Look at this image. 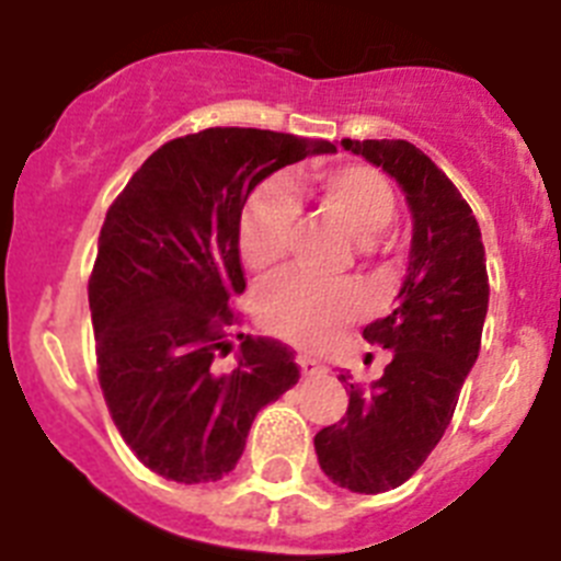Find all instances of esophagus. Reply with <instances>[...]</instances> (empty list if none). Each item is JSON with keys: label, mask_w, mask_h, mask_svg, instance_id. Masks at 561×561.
<instances>
[{"label": "esophagus", "mask_w": 561, "mask_h": 561, "mask_svg": "<svg viewBox=\"0 0 561 561\" xmlns=\"http://www.w3.org/2000/svg\"><path fill=\"white\" fill-rule=\"evenodd\" d=\"M297 365H300V370H304L306 376L325 374V365H323V362L311 359V356H306V354H300V356H297Z\"/></svg>", "instance_id": "obj_1"}]
</instances>
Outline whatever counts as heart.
<instances>
[{"mask_svg": "<svg viewBox=\"0 0 561 561\" xmlns=\"http://www.w3.org/2000/svg\"><path fill=\"white\" fill-rule=\"evenodd\" d=\"M306 196L314 210L348 232L359 252L379 247V232L393 221L396 193L376 168L331 165L306 173ZM300 205L289 182L264 180L250 193L238 221V250L257 275L275 270L286 257ZM365 311V291L356 284H323L300 272L277 277L261 291L257 317L266 331L284 340L320 348L334 340L342 325L354 323Z\"/></svg>", "mask_w": 561, "mask_h": 561, "instance_id": "heart-1", "label": "heart"}]
</instances>
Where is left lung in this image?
<instances>
[{
    "mask_svg": "<svg viewBox=\"0 0 561 561\" xmlns=\"http://www.w3.org/2000/svg\"><path fill=\"white\" fill-rule=\"evenodd\" d=\"M408 193L413 247L396 309L362 331L390 348L385 374L359 385L348 370V410L314 435L320 469L342 489L390 492L415 474L453 421L480 351L489 275L478 219L458 187L408 140H342Z\"/></svg>",
    "mask_w": 561,
    "mask_h": 561,
    "instance_id": "8db88e82",
    "label": "left lung"
}]
</instances>
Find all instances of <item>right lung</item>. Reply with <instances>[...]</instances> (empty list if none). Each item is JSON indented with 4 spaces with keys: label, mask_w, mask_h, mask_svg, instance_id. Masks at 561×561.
Listing matches in <instances>:
<instances>
[{
    "label": "right lung",
    "mask_w": 561,
    "mask_h": 561,
    "mask_svg": "<svg viewBox=\"0 0 561 561\" xmlns=\"http://www.w3.org/2000/svg\"><path fill=\"white\" fill-rule=\"evenodd\" d=\"M331 151L295 134L205 128L157 148L108 207L89 275L98 381L128 449L165 480L232 472L257 410L300 379L295 351L270 336L238 334L232 370L216 359L247 289V196L277 168Z\"/></svg>",
    "instance_id": "1"
}]
</instances>
